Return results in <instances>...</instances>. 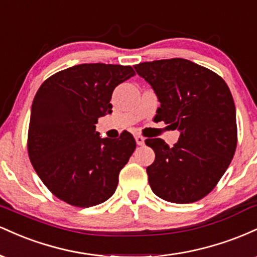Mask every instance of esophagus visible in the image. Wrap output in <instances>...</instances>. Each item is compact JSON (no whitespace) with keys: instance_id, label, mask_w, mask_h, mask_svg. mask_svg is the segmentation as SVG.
Masks as SVG:
<instances>
[{"instance_id":"34e87169","label":"esophagus","mask_w":257,"mask_h":257,"mask_svg":"<svg viewBox=\"0 0 257 257\" xmlns=\"http://www.w3.org/2000/svg\"><path fill=\"white\" fill-rule=\"evenodd\" d=\"M135 141H137V144L139 146H141L145 144V139L141 137V135H137V137H135Z\"/></svg>"}]
</instances>
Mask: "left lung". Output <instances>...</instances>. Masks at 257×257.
<instances>
[{
    "mask_svg": "<svg viewBox=\"0 0 257 257\" xmlns=\"http://www.w3.org/2000/svg\"><path fill=\"white\" fill-rule=\"evenodd\" d=\"M134 69L161 102L155 119L180 132L173 147L159 138L145 141L156 155L146 169L149 184L167 202H197L222 178L237 147L228 85L206 67L181 58L140 63Z\"/></svg>",
    "mask_w": 257,
    "mask_h": 257,
    "instance_id": "obj_1",
    "label": "left lung"
}]
</instances>
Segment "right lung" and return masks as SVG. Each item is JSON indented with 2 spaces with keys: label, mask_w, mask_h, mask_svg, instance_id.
<instances>
[{
  "label": "right lung",
  "mask_w": 257,
  "mask_h": 257,
  "mask_svg": "<svg viewBox=\"0 0 257 257\" xmlns=\"http://www.w3.org/2000/svg\"><path fill=\"white\" fill-rule=\"evenodd\" d=\"M135 75L132 66L81 64L54 73L35 95L28 151L32 167L59 199L81 208L114 193L118 175L134 152L133 135L100 138L95 124L111 113L117 85Z\"/></svg>",
  "instance_id": "right-lung-1"
}]
</instances>
